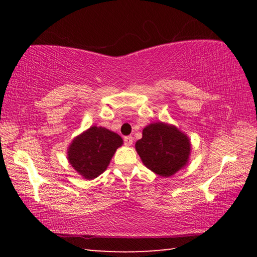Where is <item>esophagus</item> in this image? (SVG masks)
I'll use <instances>...</instances> for the list:
<instances>
[{
  "label": "esophagus",
  "instance_id": "esophagus-1",
  "mask_svg": "<svg viewBox=\"0 0 257 257\" xmlns=\"http://www.w3.org/2000/svg\"><path fill=\"white\" fill-rule=\"evenodd\" d=\"M123 142H124V145L125 146H130L133 144V137L132 136H125L123 138Z\"/></svg>",
  "mask_w": 257,
  "mask_h": 257
}]
</instances>
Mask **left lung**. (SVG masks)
Segmentation results:
<instances>
[{
  "mask_svg": "<svg viewBox=\"0 0 257 257\" xmlns=\"http://www.w3.org/2000/svg\"><path fill=\"white\" fill-rule=\"evenodd\" d=\"M136 151L147 168L162 177H170L184 168L190 153L185 134L163 122L151 123L143 130Z\"/></svg>",
  "mask_w": 257,
  "mask_h": 257,
  "instance_id": "1",
  "label": "left lung"
}]
</instances>
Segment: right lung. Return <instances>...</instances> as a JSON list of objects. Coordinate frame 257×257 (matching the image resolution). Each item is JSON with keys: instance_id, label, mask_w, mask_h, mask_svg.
<instances>
[{"instance_id": "1", "label": "right lung", "mask_w": 257, "mask_h": 257, "mask_svg": "<svg viewBox=\"0 0 257 257\" xmlns=\"http://www.w3.org/2000/svg\"><path fill=\"white\" fill-rule=\"evenodd\" d=\"M122 145V138L106 128L90 127L73 139L68 160L86 179H94L106 170L113 154Z\"/></svg>"}]
</instances>
